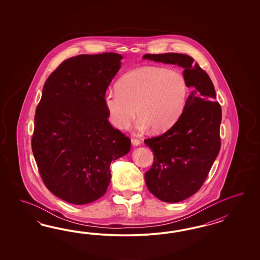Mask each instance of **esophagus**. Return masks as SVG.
<instances>
[{"label":"esophagus","mask_w":260,"mask_h":260,"mask_svg":"<svg viewBox=\"0 0 260 260\" xmlns=\"http://www.w3.org/2000/svg\"><path fill=\"white\" fill-rule=\"evenodd\" d=\"M132 144L134 146H139L141 144V142H140V140H138V139H132Z\"/></svg>","instance_id":"esophagus-1"}]
</instances>
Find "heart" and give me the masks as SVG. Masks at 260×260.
<instances>
[{
	"instance_id": "1",
	"label": "heart",
	"mask_w": 260,
	"mask_h": 260,
	"mask_svg": "<svg viewBox=\"0 0 260 260\" xmlns=\"http://www.w3.org/2000/svg\"><path fill=\"white\" fill-rule=\"evenodd\" d=\"M188 95V82L180 71L144 67L123 76L118 87L107 88L104 104L110 124L117 129L128 127L137 113V131L151 127L163 133L180 118Z\"/></svg>"
}]
</instances>
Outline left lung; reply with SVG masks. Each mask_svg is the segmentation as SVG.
I'll return each mask as SVG.
<instances>
[{
    "label": "left lung",
    "instance_id": "1",
    "mask_svg": "<svg viewBox=\"0 0 260 260\" xmlns=\"http://www.w3.org/2000/svg\"><path fill=\"white\" fill-rule=\"evenodd\" d=\"M144 60L181 67L190 87L180 118L165 134L145 140L154 161L145 173L150 192L167 203L183 201L201 188L220 150V105L213 82L189 55L145 54Z\"/></svg>",
    "mask_w": 260,
    "mask_h": 260
}]
</instances>
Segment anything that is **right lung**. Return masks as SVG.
Masks as SVG:
<instances>
[{
    "label": "right lung",
    "instance_id": "obj_1",
    "mask_svg": "<svg viewBox=\"0 0 260 260\" xmlns=\"http://www.w3.org/2000/svg\"><path fill=\"white\" fill-rule=\"evenodd\" d=\"M122 59L114 52L72 57L45 83L32 151L47 189L66 202L88 204L102 197L111 161L131 150L129 138L109 123L104 104Z\"/></svg>",
    "mask_w": 260,
    "mask_h": 260
}]
</instances>
